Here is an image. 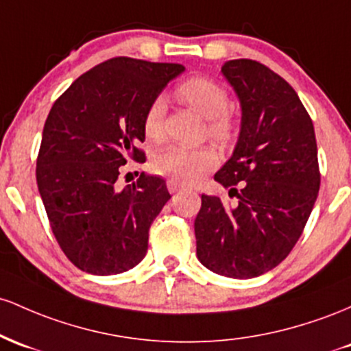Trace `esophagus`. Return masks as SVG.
<instances>
[{
    "mask_svg": "<svg viewBox=\"0 0 351 351\" xmlns=\"http://www.w3.org/2000/svg\"><path fill=\"white\" fill-rule=\"evenodd\" d=\"M167 189H169V192H171V194H176V192L184 191V189H186V184L179 182V180H176V179H169L167 180Z\"/></svg>",
    "mask_w": 351,
    "mask_h": 351,
    "instance_id": "34e87169",
    "label": "esophagus"
}]
</instances>
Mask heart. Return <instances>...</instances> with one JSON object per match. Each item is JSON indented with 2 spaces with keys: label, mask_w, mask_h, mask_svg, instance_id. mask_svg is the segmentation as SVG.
Returning <instances> with one entry per match:
<instances>
[{
  "label": "heart",
  "mask_w": 351,
  "mask_h": 351,
  "mask_svg": "<svg viewBox=\"0 0 351 351\" xmlns=\"http://www.w3.org/2000/svg\"><path fill=\"white\" fill-rule=\"evenodd\" d=\"M177 97L186 102L197 114L206 117L207 131L212 139L226 144L234 136V121L228 116V94L217 81L206 76L191 77L176 90ZM165 104L162 97L151 102L144 116V134L149 141L157 143L162 139V121ZM217 164V156L210 147H180L171 145L154 157V171L160 176L182 184H191Z\"/></svg>",
  "instance_id": "1"
}]
</instances>
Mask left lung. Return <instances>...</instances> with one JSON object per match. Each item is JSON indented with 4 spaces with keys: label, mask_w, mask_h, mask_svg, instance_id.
Here are the masks:
<instances>
[{
    "label": "left lung",
    "mask_w": 351,
    "mask_h": 351,
    "mask_svg": "<svg viewBox=\"0 0 351 351\" xmlns=\"http://www.w3.org/2000/svg\"><path fill=\"white\" fill-rule=\"evenodd\" d=\"M222 74L239 96L242 123L234 154L214 179L237 202L202 194L197 257L223 277L254 278L290 254L312 214L320 189L317 141L300 97L277 73L232 59Z\"/></svg>",
    "instance_id": "left-lung-1"
}]
</instances>
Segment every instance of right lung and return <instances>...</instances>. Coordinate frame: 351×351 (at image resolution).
Returning <instances> with one entry per match:
<instances>
[{
	"label": "right lung",
	"instance_id": "right-lung-1",
	"mask_svg": "<svg viewBox=\"0 0 351 351\" xmlns=\"http://www.w3.org/2000/svg\"><path fill=\"white\" fill-rule=\"evenodd\" d=\"M182 64L112 58L77 77L53 104L36 160L39 194L59 247L93 275L128 271L171 194L162 177L117 187L121 165L145 162L144 116Z\"/></svg>",
	"mask_w": 351,
	"mask_h": 351
}]
</instances>
